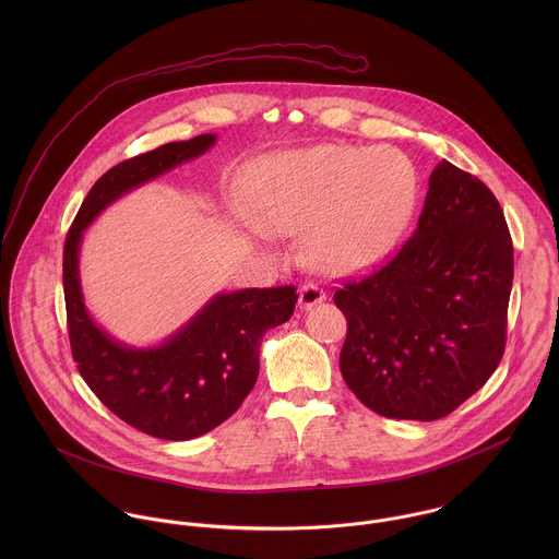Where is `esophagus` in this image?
I'll return each mask as SVG.
<instances>
[{
  "label": "esophagus",
  "instance_id": "esophagus-1",
  "mask_svg": "<svg viewBox=\"0 0 559 559\" xmlns=\"http://www.w3.org/2000/svg\"><path fill=\"white\" fill-rule=\"evenodd\" d=\"M324 297H326V295H324L322 288H319V286L312 284V282H308V284H304L301 290H299V308L310 310V308H314L320 301H324Z\"/></svg>",
  "mask_w": 559,
  "mask_h": 559
}]
</instances>
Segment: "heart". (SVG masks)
I'll use <instances>...</instances> for the list:
<instances>
[{"label":"heart","instance_id":"heart-1","mask_svg":"<svg viewBox=\"0 0 559 559\" xmlns=\"http://www.w3.org/2000/svg\"><path fill=\"white\" fill-rule=\"evenodd\" d=\"M415 195V169L396 148L322 144L264 165L255 224L273 237L310 233L322 269L355 271L399 239Z\"/></svg>","mask_w":559,"mask_h":559}]
</instances>
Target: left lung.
<instances>
[{
  "label": "left lung",
  "instance_id": "obj_1",
  "mask_svg": "<svg viewBox=\"0 0 559 559\" xmlns=\"http://www.w3.org/2000/svg\"><path fill=\"white\" fill-rule=\"evenodd\" d=\"M512 275L497 198L441 160L413 237L333 295L348 322L340 370L350 392L392 419L450 415L503 357Z\"/></svg>",
  "mask_w": 559,
  "mask_h": 559
}]
</instances>
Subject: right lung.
Returning <instances> with one entry per match:
<instances>
[{"instance_id": "1", "label": "right lung", "mask_w": 559, "mask_h": 559, "mask_svg": "<svg viewBox=\"0 0 559 559\" xmlns=\"http://www.w3.org/2000/svg\"><path fill=\"white\" fill-rule=\"evenodd\" d=\"M213 144L215 135L204 133L118 163L94 182L64 242L67 322L83 381L122 421L167 441L200 437L239 408L258 379L262 335L293 317L297 288L222 293L167 342L133 348L109 337L83 306L81 235L114 200Z\"/></svg>"}]
</instances>
